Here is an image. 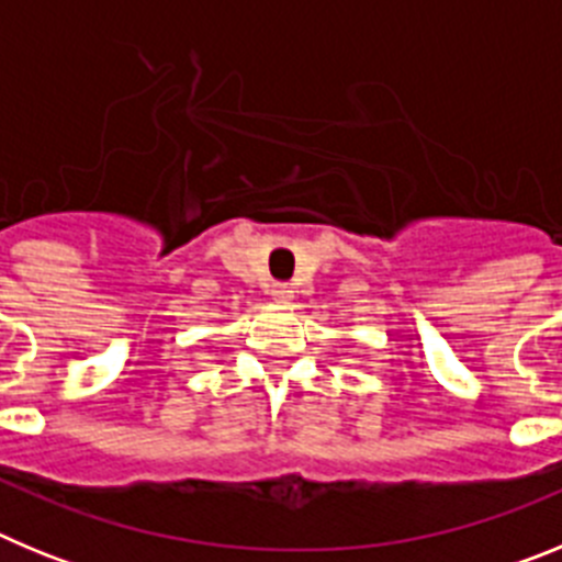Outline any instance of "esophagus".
I'll return each instance as SVG.
<instances>
[{"mask_svg": "<svg viewBox=\"0 0 562 562\" xmlns=\"http://www.w3.org/2000/svg\"><path fill=\"white\" fill-rule=\"evenodd\" d=\"M270 295L276 297V301H281V304H290L292 297H295V290H292L286 281H276V284L270 286Z\"/></svg>", "mask_w": 562, "mask_h": 562, "instance_id": "esophagus-1", "label": "esophagus"}]
</instances>
